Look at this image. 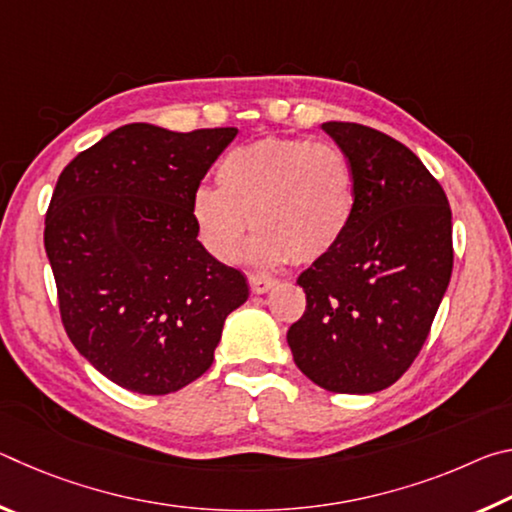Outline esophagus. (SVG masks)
I'll list each match as a JSON object with an SVG mask.
<instances>
[{"instance_id": "esophagus-1", "label": "esophagus", "mask_w": 512, "mask_h": 512, "mask_svg": "<svg viewBox=\"0 0 512 512\" xmlns=\"http://www.w3.org/2000/svg\"><path fill=\"white\" fill-rule=\"evenodd\" d=\"M248 284H250V291L253 293H266V291H271L275 284H277V280L275 277H268V275H259V273H253V275H248Z\"/></svg>"}]
</instances>
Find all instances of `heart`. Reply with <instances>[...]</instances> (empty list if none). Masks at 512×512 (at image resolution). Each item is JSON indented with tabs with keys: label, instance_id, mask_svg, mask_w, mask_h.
<instances>
[{
	"label": "heart",
	"instance_id": "heart-1",
	"mask_svg": "<svg viewBox=\"0 0 512 512\" xmlns=\"http://www.w3.org/2000/svg\"><path fill=\"white\" fill-rule=\"evenodd\" d=\"M357 178L334 142L262 137L235 146L216 167V187H198L192 216L203 246L235 262L244 235L257 232L250 257L262 264H309L348 235Z\"/></svg>",
	"mask_w": 512,
	"mask_h": 512
}]
</instances>
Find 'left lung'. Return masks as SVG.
I'll return each instance as SVG.
<instances>
[{
  "label": "left lung",
  "mask_w": 512,
  "mask_h": 512,
  "mask_svg": "<svg viewBox=\"0 0 512 512\" xmlns=\"http://www.w3.org/2000/svg\"><path fill=\"white\" fill-rule=\"evenodd\" d=\"M323 131L352 162L357 210L341 244L300 273L307 307L287 341L325 391L377 393L427 341L452 277V210L402 142L352 121H327Z\"/></svg>",
  "instance_id": "8db88e82"
}]
</instances>
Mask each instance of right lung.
Listing matches in <instances>:
<instances>
[{
	"label": "right lung",
	"instance_id": "1",
	"mask_svg": "<svg viewBox=\"0 0 512 512\" xmlns=\"http://www.w3.org/2000/svg\"><path fill=\"white\" fill-rule=\"evenodd\" d=\"M237 128L173 133L126 124L58 176L45 216L60 320L121 388L167 395L212 366L241 271L198 241L192 196Z\"/></svg>",
	"mask_w": 512,
	"mask_h": 512
}]
</instances>
